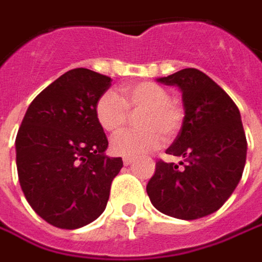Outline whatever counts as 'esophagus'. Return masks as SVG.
Instances as JSON below:
<instances>
[{"mask_svg": "<svg viewBox=\"0 0 262 262\" xmlns=\"http://www.w3.org/2000/svg\"><path fill=\"white\" fill-rule=\"evenodd\" d=\"M132 162H133V158H123V163L124 166H129Z\"/></svg>", "mask_w": 262, "mask_h": 262, "instance_id": "34e87169", "label": "esophagus"}]
</instances>
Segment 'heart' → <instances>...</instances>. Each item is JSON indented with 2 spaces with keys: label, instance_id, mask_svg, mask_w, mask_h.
<instances>
[{
  "label": "heart",
  "instance_id": "1",
  "mask_svg": "<svg viewBox=\"0 0 262 262\" xmlns=\"http://www.w3.org/2000/svg\"><path fill=\"white\" fill-rule=\"evenodd\" d=\"M127 110L135 113L136 124L133 130H126L113 136L110 149L124 158H136L161 146L165 139L175 138L183 123V107L170 99L165 87L152 81L124 84L120 97L108 90L96 101L94 113L103 130L116 133L127 122Z\"/></svg>",
  "mask_w": 262,
  "mask_h": 262
}]
</instances>
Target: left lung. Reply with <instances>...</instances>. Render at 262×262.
I'll use <instances>...</instances> for the list:
<instances>
[{
  "instance_id": "1",
  "label": "left lung",
  "mask_w": 262,
  "mask_h": 262,
  "mask_svg": "<svg viewBox=\"0 0 262 262\" xmlns=\"http://www.w3.org/2000/svg\"><path fill=\"white\" fill-rule=\"evenodd\" d=\"M182 93L185 116L166 154L179 164L159 161L146 192L152 205L178 220H198L218 211L241 181L247 139L235 103L212 79L183 69L156 79Z\"/></svg>"
}]
</instances>
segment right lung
Wrapping results in <instances>:
<instances>
[{"label":"right lung","mask_w":262,"mask_h":262,"mask_svg":"<svg viewBox=\"0 0 262 262\" xmlns=\"http://www.w3.org/2000/svg\"><path fill=\"white\" fill-rule=\"evenodd\" d=\"M112 79L73 69L28 106L15 139L21 189L37 215L57 228L77 229L100 216L123 166L108 158L96 101Z\"/></svg>","instance_id":"obj_1"}]
</instances>
